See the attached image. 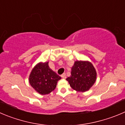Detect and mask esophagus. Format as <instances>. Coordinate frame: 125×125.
I'll use <instances>...</instances> for the list:
<instances>
[{
  "instance_id": "esophagus-1",
  "label": "esophagus",
  "mask_w": 125,
  "mask_h": 125,
  "mask_svg": "<svg viewBox=\"0 0 125 125\" xmlns=\"http://www.w3.org/2000/svg\"><path fill=\"white\" fill-rule=\"evenodd\" d=\"M61 77L62 78H64V79H65V78H66V73H63V74H62V75H61Z\"/></svg>"
}]
</instances>
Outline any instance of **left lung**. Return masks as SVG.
Here are the masks:
<instances>
[{
    "label": "left lung",
    "mask_w": 125,
    "mask_h": 125,
    "mask_svg": "<svg viewBox=\"0 0 125 125\" xmlns=\"http://www.w3.org/2000/svg\"><path fill=\"white\" fill-rule=\"evenodd\" d=\"M96 74V69L90 62L76 61L71 69V75L66 80L72 89L85 92L94 85Z\"/></svg>",
    "instance_id": "left-lung-1"
}]
</instances>
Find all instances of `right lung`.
I'll return each mask as SVG.
<instances>
[{
  "mask_svg": "<svg viewBox=\"0 0 125 125\" xmlns=\"http://www.w3.org/2000/svg\"><path fill=\"white\" fill-rule=\"evenodd\" d=\"M61 79L48 66V62H39L32 70L29 83L32 87L40 94H48L56 87L58 80Z\"/></svg>",
  "mask_w": 125,
  "mask_h": 125,
  "instance_id": "add662e5",
  "label": "right lung"
}]
</instances>
